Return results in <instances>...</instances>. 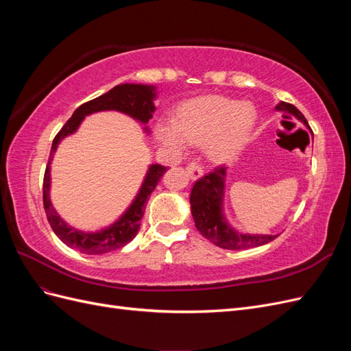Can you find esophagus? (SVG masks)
Listing matches in <instances>:
<instances>
[{
  "mask_svg": "<svg viewBox=\"0 0 351 351\" xmlns=\"http://www.w3.org/2000/svg\"><path fill=\"white\" fill-rule=\"evenodd\" d=\"M186 169H187L189 176L192 177L193 180H197V178H200L202 176H204V169H202V167L199 164H196V162H189Z\"/></svg>",
  "mask_w": 351,
  "mask_h": 351,
  "instance_id": "obj_1",
  "label": "esophagus"
}]
</instances>
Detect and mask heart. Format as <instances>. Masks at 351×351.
<instances>
[{"instance_id": "b5f03b06", "label": "heart", "mask_w": 351, "mask_h": 351, "mask_svg": "<svg viewBox=\"0 0 351 351\" xmlns=\"http://www.w3.org/2000/svg\"><path fill=\"white\" fill-rule=\"evenodd\" d=\"M256 114L250 105L224 97H208L186 104L177 123L158 127L161 142L176 151H184L190 143H208L209 155L227 161L247 141Z\"/></svg>"}]
</instances>
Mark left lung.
Masks as SVG:
<instances>
[{
  "label": "left lung",
  "mask_w": 351,
  "mask_h": 351,
  "mask_svg": "<svg viewBox=\"0 0 351 351\" xmlns=\"http://www.w3.org/2000/svg\"><path fill=\"white\" fill-rule=\"evenodd\" d=\"M280 111H290L297 119L302 120L306 125L304 115L297 110L293 104L281 101L277 105ZM224 177L226 168L219 165L214 171L200 177L195 183L192 193H190V205H192V215L197 231L215 246L228 250H246L252 247L263 246L277 236H247L239 234L232 231L224 217L221 214L222 193H224Z\"/></svg>",
  "instance_id": "8db88e82"
}]
</instances>
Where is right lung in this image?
<instances>
[{
  "mask_svg": "<svg viewBox=\"0 0 351 351\" xmlns=\"http://www.w3.org/2000/svg\"><path fill=\"white\" fill-rule=\"evenodd\" d=\"M155 97L154 88L145 86V84H119V86L112 88L107 93L101 95V97L95 98L92 101L84 102L83 105L73 112V115L67 120V123L61 127V130L54 137L52 142L51 154L48 164L45 168L44 174V209L47 212L48 222L51 224V228L54 230L57 237L67 244L69 247L79 250L84 254H104L112 250H119L127 243L132 241L137 231H139L141 219L145 215V209L147 205L155 187L158 186L159 178L164 176L167 171V167L154 164L149 168L145 183L141 189L139 195L134 199L132 206L127 209L125 214L112 224L111 227L105 228L99 232H82L69 227L64 221L60 218V215L52 208L49 200V162L52 159V154L56 152L58 143L61 139H64L66 136L71 134L77 130L79 124L84 119V115L97 112V111H105V110H115L121 111L132 115L133 119L139 120L142 123H147L152 119V112L155 111V107L152 104V99Z\"/></svg>",
  "mask_w": 351,
  "mask_h": 351,
  "instance_id": "1",
  "label": "right lung"
}]
</instances>
